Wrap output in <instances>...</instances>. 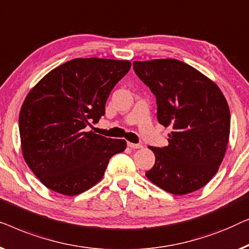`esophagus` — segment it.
I'll list each match as a JSON object with an SVG mask.
<instances>
[{
	"label": "esophagus",
	"mask_w": 249,
	"mask_h": 249,
	"mask_svg": "<svg viewBox=\"0 0 249 249\" xmlns=\"http://www.w3.org/2000/svg\"><path fill=\"white\" fill-rule=\"evenodd\" d=\"M127 145L131 149H141L142 146H143L142 144H140V143H132V142H128Z\"/></svg>",
	"instance_id": "esophagus-1"
}]
</instances>
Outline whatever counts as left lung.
<instances>
[{
  "label": "left lung",
  "instance_id": "left-lung-1",
  "mask_svg": "<svg viewBox=\"0 0 249 249\" xmlns=\"http://www.w3.org/2000/svg\"><path fill=\"white\" fill-rule=\"evenodd\" d=\"M133 69L156 96L159 123L173 127L169 144L150 146L156 162L145 176L175 195L199 190L216 174L228 145L225 96L214 82L178 59L135 61Z\"/></svg>",
  "mask_w": 249,
  "mask_h": 249
}]
</instances>
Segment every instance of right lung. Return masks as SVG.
Masks as SVG:
<instances>
[{"instance_id": "right-lung-1", "label": "right lung", "mask_w": 249, "mask_h": 249, "mask_svg": "<svg viewBox=\"0 0 249 249\" xmlns=\"http://www.w3.org/2000/svg\"><path fill=\"white\" fill-rule=\"evenodd\" d=\"M128 61L74 58L47 73L27 94L19 115L24 161L50 190L78 195L94 186L125 140L89 131L105 115L110 91Z\"/></svg>"}]
</instances>
